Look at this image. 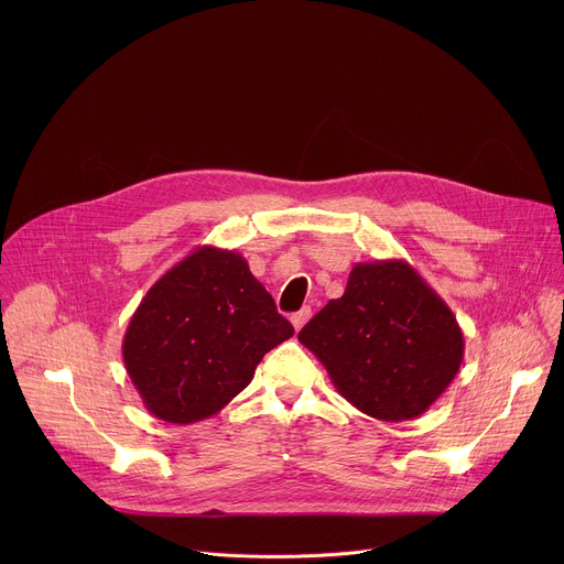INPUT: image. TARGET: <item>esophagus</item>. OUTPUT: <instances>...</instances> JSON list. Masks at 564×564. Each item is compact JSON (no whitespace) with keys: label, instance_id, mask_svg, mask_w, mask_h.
I'll return each mask as SVG.
<instances>
[{"label":"esophagus","instance_id":"1","mask_svg":"<svg viewBox=\"0 0 564 564\" xmlns=\"http://www.w3.org/2000/svg\"><path fill=\"white\" fill-rule=\"evenodd\" d=\"M310 316H312V307H310V305H303L299 312H294V314L290 316L294 330H301V328L305 326V321H307Z\"/></svg>","mask_w":564,"mask_h":564}]
</instances>
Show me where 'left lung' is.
Instances as JSON below:
<instances>
[{
    "mask_svg": "<svg viewBox=\"0 0 564 564\" xmlns=\"http://www.w3.org/2000/svg\"><path fill=\"white\" fill-rule=\"evenodd\" d=\"M299 341L344 399L383 422L426 413L464 359L455 314L401 259L357 263L344 296L316 312Z\"/></svg>",
    "mask_w": 564,
    "mask_h": 564,
    "instance_id": "8db88e82",
    "label": "left lung"
}]
</instances>
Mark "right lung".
Wrapping results in <instances>:
<instances>
[{"mask_svg":"<svg viewBox=\"0 0 564 564\" xmlns=\"http://www.w3.org/2000/svg\"><path fill=\"white\" fill-rule=\"evenodd\" d=\"M292 335L248 261L203 246L149 288L127 326L122 359L153 417L194 424L248 388L263 355Z\"/></svg>","mask_w":564,"mask_h":564,"instance_id":"1","label":"right lung"}]
</instances>
